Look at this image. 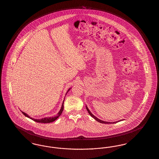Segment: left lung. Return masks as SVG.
<instances>
[{"label": "left lung", "instance_id": "1", "mask_svg": "<svg viewBox=\"0 0 159 159\" xmlns=\"http://www.w3.org/2000/svg\"><path fill=\"white\" fill-rule=\"evenodd\" d=\"M86 108H87V111H88V113H89V114L94 118V119H95L97 121H98V122H99V123H103V124H113L115 123H117V122H119V121H116V122H113V123H112V122H107V121H102V120H99V118H96L94 115H93L91 113V111H89V110L88 109V107H87V106H86ZM121 121V120H120Z\"/></svg>", "mask_w": 159, "mask_h": 159}]
</instances>
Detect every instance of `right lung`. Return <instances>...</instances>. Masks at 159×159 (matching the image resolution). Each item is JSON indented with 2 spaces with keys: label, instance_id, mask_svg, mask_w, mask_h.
Returning a JSON list of instances; mask_svg holds the SVG:
<instances>
[{
  "label": "right lung",
  "instance_id": "right-lung-1",
  "mask_svg": "<svg viewBox=\"0 0 159 159\" xmlns=\"http://www.w3.org/2000/svg\"><path fill=\"white\" fill-rule=\"evenodd\" d=\"M70 90V89H68V91H67V93H68ZM67 93H66V94H67ZM64 100H65V99H64ZM63 103H64V101H63V104H62V106H61L60 110L59 111V112L57 113V116H52V117H46V118H41V119L38 120V119H34V118H31V117L29 116L27 113H24V112H23V111H22V113L24 115V116H27V118H30L31 120H34V121L37 122V123H49L53 122L55 120H56L61 115V113H62V111H63V108H64Z\"/></svg>",
  "mask_w": 159,
  "mask_h": 159
}]
</instances>
